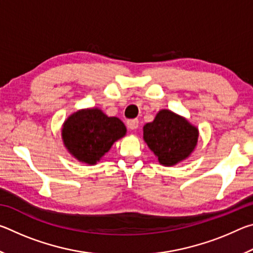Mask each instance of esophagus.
Wrapping results in <instances>:
<instances>
[{"instance_id": "34e87169", "label": "esophagus", "mask_w": 253, "mask_h": 253, "mask_svg": "<svg viewBox=\"0 0 253 253\" xmlns=\"http://www.w3.org/2000/svg\"><path fill=\"white\" fill-rule=\"evenodd\" d=\"M127 127L132 130L137 129V128H138V121H137V119H129V121L127 122Z\"/></svg>"}]
</instances>
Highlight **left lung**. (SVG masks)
<instances>
[{
    "mask_svg": "<svg viewBox=\"0 0 253 253\" xmlns=\"http://www.w3.org/2000/svg\"><path fill=\"white\" fill-rule=\"evenodd\" d=\"M143 137L160 164L174 166L191 155L198 145V127L169 109H162L143 127Z\"/></svg>",
    "mask_w": 253,
    "mask_h": 253,
    "instance_id": "8db88e82",
    "label": "left lung"
}]
</instances>
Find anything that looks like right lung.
<instances>
[{
	"mask_svg": "<svg viewBox=\"0 0 253 253\" xmlns=\"http://www.w3.org/2000/svg\"><path fill=\"white\" fill-rule=\"evenodd\" d=\"M126 126L117 117H108L99 108L80 109L71 114L61 128L62 142L81 163L95 165L126 135Z\"/></svg>",
	"mask_w": 253,
	"mask_h": 253,
	"instance_id": "right-lung-1",
	"label": "right lung"
}]
</instances>
